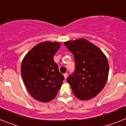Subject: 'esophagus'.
<instances>
[{"label": "esophagus", "instance_id": "esophagus-1", "mask_svg": "<svg viewBox=\"0 0 126 126\" xmlns=\"http://www.w3.org/2000/svg\"><path fill=\"white\" fill-rule=\"evenodd\" d=\"M67 76H68V74H67V73H64V78L65 79H67Z\"/></svg>", "mask_w": 126, "mask_h": 126}]
</instances>
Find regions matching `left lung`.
<instances>
[{
    "mask_svg": "<svg viewBox=\"0 0 126 126\" xmlns=\"http://www.w3.org/2000/svg\"><path fill=\"white\" fill-rule=\"evenodd\" d=\"M74 55L75 69L67 78L74 94L81 100L96 96L107 81L109 65L100 48L83 38L64 42Z\"/></svg>",
    "mask_w": 126,
    "mask_h": 126,
    "instance_id": "8db88e82",
    "label": "left lung"
}]
</instances>
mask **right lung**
Wrapping results in <instances>:
<instances>
[{
  "instance_id": "obj_1",
  "label": "right lung",
  "mask_w": 126,
  "mask_h": 126,
  "mask_svg": "<svg viewBox=\"0 0 126 126\" xmlns=\"http://www.w3.org/2000/svg\"><path fill=\"white\" fill-rule=\"evenodd\" d=\"M61 43L44 42L32 48L23 59L21 72L25 86L37 100L48 102L56 96L64 80L53 60Z\"/></svg>"
}]
</instances>
